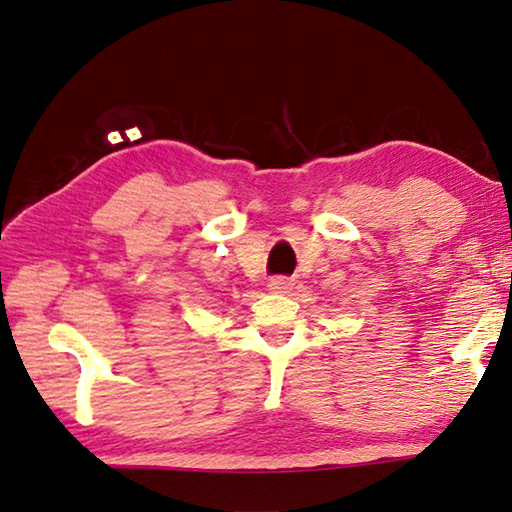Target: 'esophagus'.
Masks as SVG:
<instances>
[{"instance_id": "obj_1", "label": "esophagus", "mask_w": 512, "mask_h": 512, "mask_svg": "<svg viewBox=\"0 0 512 512\" xmlns=\"http://www.w3.org/2000/svg\"><path fill=\"white\" fill-rule=\"evenodd\" d=\"M267 288L276 294H288L294 288V281L288 279V276H274V279H270V283H267Z\"/></svg>"}]
</instances>
